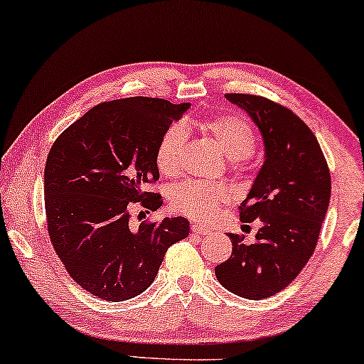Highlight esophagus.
<instances>
[{
    "mask_svg": "<svg viewBox=\"0 0 364 364\" xmlns=\"http://www.w3.org/2000/svg\"><path fill=\"white\" fill-rule=\"evenodd\" d=\"M190 229H192V232L200 234V236H205V234L211 232L210 229H206L205 226H200V225H192V226H190Z\"/></svg>",
    "mask_w": 364,
    "mask_h": 364,
    "instance_id": "esophagus-1",
    "label": "esophagus"
}]
</instances>
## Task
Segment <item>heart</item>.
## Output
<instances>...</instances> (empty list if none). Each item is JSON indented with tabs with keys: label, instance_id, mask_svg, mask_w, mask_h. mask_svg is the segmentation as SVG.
<instances>
[{
	"label": "heart",
	"instance_id": "heart-1",
	"mask_svg": "<svg viewBox=\"0 0 364 364\" xmlns=\"http://www.w3.org/2000/svg\"><path fill=\"white\" fill-rule=\"evenodd\" d=\"M201 128L220 144L231 164L237 167L245 158L254 153L257 136L247 120L234 115H218L201 122ZM187 127L172 124L161 136L156 148V164L167 177H177L183 171V153L187 144ZM231 192L225 186L203 181H187L177 186L172 192V208L178 213L205 223L213 220L218 210L228 203Z\"/></svg>",
	"mask_w": 364,
	"mask_h": 364
}]
</instances>
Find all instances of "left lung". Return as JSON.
Instances as JSON below:
<instances>
[{"label":"left lung","mask_w":364,"mask_h":364,"mask_svg":"<svg viewBox=\"0 0 364 364\" xmlns=\"http://www.w3.org/2000/svg\"><path fill=\"white\" fill-rule=\"evenodd\" d=\"M259 127L265 161L239 213L242 223L260 220L255 242L229 234L232 254L215 267L218 282L247 299H265L288 287L314 254L331 201V171L317 138L282 104L226 94Z\"/></svg>","instance_id":"obj_1"}]
</instances>
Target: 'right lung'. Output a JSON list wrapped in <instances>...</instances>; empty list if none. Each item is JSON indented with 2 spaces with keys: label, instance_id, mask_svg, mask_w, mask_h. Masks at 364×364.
Wrapping results in <instances>:
<instances>
[{
  "label": "right lung",
  "instance_id": "1",
  "mask_svg": "<svg viewBox=\"0 0 364 364\" xmlns=\"http://www.w3.org/2000/svg\"><path fill=\"white\" fill-rule=\"evenodd\" d=\"M188 102L127 97L87 110L50 148L43 192L48 236L70 277L105 301L141 294L167 249L188 236L186 218L132 225V205H163L156 148ZM143 213V211H141ZM139 213V215H141Z\"/></svg>",
  "mask_w": 364,
  "mask_h": 364
}]
</instances>
